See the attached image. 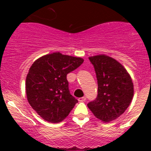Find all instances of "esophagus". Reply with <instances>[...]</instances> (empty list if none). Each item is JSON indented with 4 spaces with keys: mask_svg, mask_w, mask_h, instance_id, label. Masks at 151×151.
Returning a JSON list of instances; mask_svg holds the SVG:
<instances>
[{
    "mask_svg": "<svg viewBox=\"0 0 151 151\" xmlns=\"http://www.w3.org/2000/svg\"><path fill=\"white\" fill-rule=\"evenodd\" d=\"M86 101V97H82L78 98V101H80V102H84V101Z\"/></svg>",
    "mask_w": 151,
    "mask_h": 151,
    "instance_id": "34e87169",
    "label": "esophagus"
}]
</instances>
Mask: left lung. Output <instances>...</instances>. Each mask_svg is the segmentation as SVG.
Instances as JSON below:
<instances>
[{"instance_id":"obj_1","label":"left lung","mask_w":151,"mask_h":151,"mask_svg":"<svg viewBox=\"0 0 151 151\" xmlns=\"http://www.w3.org/2000/svg\"><path fill=\"white\" fill-rule=\"evenodd\" d=\"M97 80V96L88 106L98 119L110 122L129 107L134 95L130 75L115 59L101 54L89 57Z\"/></svg>"}]
</instances>
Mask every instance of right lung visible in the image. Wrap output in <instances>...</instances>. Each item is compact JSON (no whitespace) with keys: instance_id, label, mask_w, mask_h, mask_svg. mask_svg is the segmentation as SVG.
Wrapping results in <instances>:
<instances>
[{"instance_id":"obj_1","label":"right lung","mask_w":151,"mask_h":151,"mask_svg":"<svg viewBox=\"0 0 151 151\" xmlns=\"http://www.w3.org/2000/svg\"><path fill=\"white\" fill-rule=\"evenodd\" d=\"M83 62L81 57L57 52L33 63L26 77V95L31 106L45 120L61 122L78 102L69 92L66 76Z\"/></svg>"}]
</instances>
